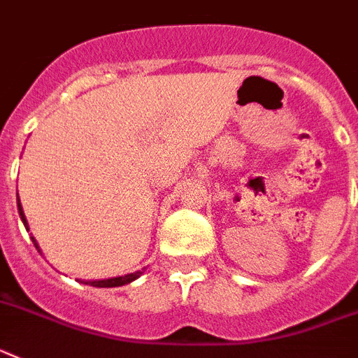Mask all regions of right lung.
Segmentation results:
<instances>
[{
  "label": "right lung",
  "instance_id": "right-lung-1",
  "mask_svg": "<svg viewBox=\"0 0 358 358\" xmlns=\"http://www.w3.org/2000/svg\"><path fill=\"white\" fill-rule=\"evenodd\" d=\"M17 213H20L21 222H23V225H25L27 231H29V224H27L25 213H23V207H21V203H20V196H17ZM32 242H34L36 249L40 251V245H38V242H36L34 236H32ZM40 253H41V251H40ZM140 275H142V271L129 273V275H125V276H116V278H107V280L83 282V284H89V286H94V287H118V286H125V284H129V282L136 280V278H138V276H140Z\"/></svg>",
  "mask_w": 358,
  "mask_h": 358
}]
</instances>
